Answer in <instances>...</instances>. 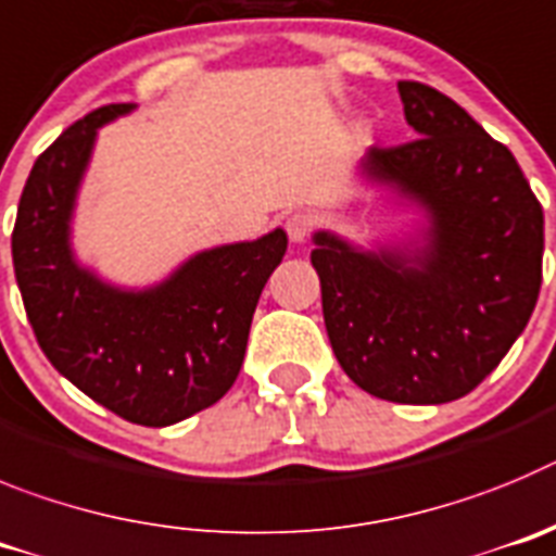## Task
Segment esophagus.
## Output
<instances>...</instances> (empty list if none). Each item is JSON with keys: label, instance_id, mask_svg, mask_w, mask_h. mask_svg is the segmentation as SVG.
I'll return each instance as SVG.
<instances>
[{"label": "esophagus", "instance_id": "obj_1", "mask_svg": "<svg viewBox=\"0 0 556 556\" xmlns=\"http://www.w3.org/2000/svg\"><path fill=\"white\" fill-rule=\"evenodd\" d=\"M315 222L309 213H293V216H288V222H285V232H288L290 243H304L309 238V232H313Z\"/></svg>", "mask_w": 556, "mask_h": 556}]
</instances>
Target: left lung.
Listing matches in <instances>:
<instances>
[{
	"label": "left lung",
	"instance_id": "left-lung-1",
	"mask_svg": "<svg viewBox=\"0 0 556 556\" xmlns=\"http://www.w3.org/2000/svg\"><path fill=\"white\" fill-rule=\"evenodd\" d=\"M418 138L371 147L359 177L421 210L407 241L313 235L324 324L357 388L396 404L471 393L529 324L543 279V207L521 166L454 99L399 83Z\"/></svg>",
	"mask_w": 556,
	"mask_h": 556
}]
</instances>
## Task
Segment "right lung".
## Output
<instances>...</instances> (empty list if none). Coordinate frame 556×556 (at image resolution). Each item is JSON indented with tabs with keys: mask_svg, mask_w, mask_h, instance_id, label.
<instances>
[{
	"mask_svg": "<svg viewBox=\"0 0 556 556\" xmlns=\"http://www.w3.org/2000/svg\"><path fill=\"white\" fill-rule=\"evenodd\" d=\"M108 104L35 160L13 227V268L38 346L72 384L141 427H172L216 404L247 354L257 299L282 263V229L204 249L149 288H118L83 266L72 222Z\"/></svg>",
	"mask_w": 556,
	"mask_h": 556,
	"instance_id": "obj_1",
	"label": "right lung"
}]
</instances>
